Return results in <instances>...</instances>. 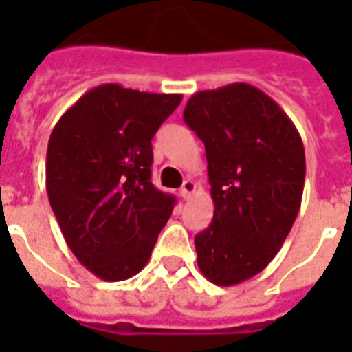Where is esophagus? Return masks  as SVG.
I'll return each mask as SVG.
<instances>
[{
    "label": "esophagus",
    "mask_w": 352,
    "mask_h": 352,
    "mask_svg": "<svg viewBox=\"0 0 352 352\" xmlns=\"http://www.w3.org/2000/svg\"><path fill=\"white\" fill-rule=\"evenodd\" d=\"M195 188H197V184H195L192 179H186L181 186V197L184 199V201H188V199L192 197V193L195 192Z\"/></svg>",
    "instance_id": "obj_1"
}]
</instances>
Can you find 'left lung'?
<instances>
[{"label":"left lung","mask_w":352,"mask_h":352,"mask_svg":"<svg viewBox=\"0 0 352 352\" xmlns=\"http://www.w3.org/2000/svg\"><path fill=\"white\" fill-rule=\"evenodd\" d=\"M184 122L204 142L214 219L195 235L212 283L254 278L283 246L300 212L305 149L287 113L250 84L199 91Z\"/></svg>","instance_id":"left-lung-1"}]
</instances>
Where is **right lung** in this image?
<instances>
[{"label":"right lung","instance_id":"1","mask_svg":"<svg viewBox=\"0 0 352 352\" xmlns=\"http://www.w3.org/2000/svg\"><path fill=\"white\" fill-rule=\"evenodd\" d=\"M181 100L104 84L52 129L49 203L71 252L104 281L140 272L173 212L175 197L151 182V138Z\"/></svg>","mask_w":352,"mask_h":352}]
</instances>
